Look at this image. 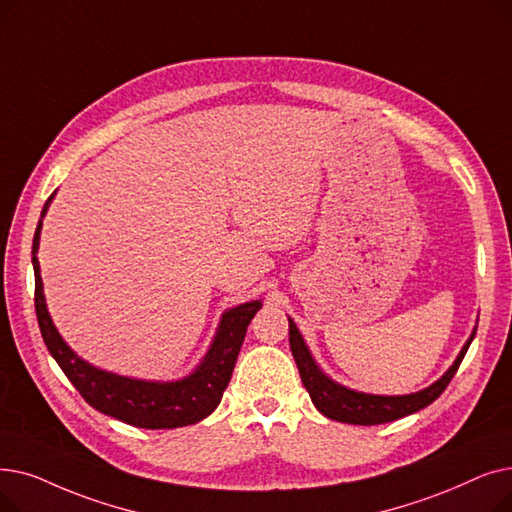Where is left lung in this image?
I'll list each match as a JSON object with an SVG mask.
<instances>
[{"label": "left lung", "mask_w": 512, "mask_h": 512, "mask_svg": "<svg viewBox=\"0 0 512 512\" xmlns=\"http://www.w3.org/2000/svg\"><path fill=\"white\" fill-rule=\"evenodd\" d=\"M475 332L477 326L473 328L471 337L462 345L454 364L429 387L408 395H376L345 387L335 379H330L314 360V355H311L293 318H288V343H291L293 358L297 362L303 387L307 389L311 402H314L318 412H322L326 418L349 422V425H383V422L404 418L433 404L452 381V376L456 374L466 349H469V345L475 339Z\"/></svg>", "instance_id": "obj_1"}]
</instances>
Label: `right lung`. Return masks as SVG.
I'll use <instances>...</instances> for the list:
<instances>
[{
    "label": "right lung",
    "mask_w": 512,
    "mask_h": 512,
    "mask_svg": "<svg viewBox=\"0 0 512 512\" xmlns=\"http://www.w3.org/2000/svg\"><path fill=\"white\" fill-rule=\"evenodd\" d=\"M54 196L56 192L43 205L33 236L31 255L39 330L43 343H46L52 358L66 374V379L75 385V389L92 408L140 429H177L207 418L221 402V395H224L232 379L238 351L242 347L244 335H247V326L263 307V301L255 299L226 309L219 318L215 337L205 358L198 362V366L188 376H182L177 381L133 379V376H123L90 364L62 339L48 311L46 295H43L37 251L43 217H46Z\"/></svg>",
    "instance_id": "add662e5"
}]
</instances>
